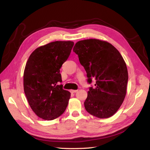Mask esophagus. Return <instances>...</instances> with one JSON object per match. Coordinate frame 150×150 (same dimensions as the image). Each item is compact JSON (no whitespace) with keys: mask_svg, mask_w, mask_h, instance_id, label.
<instances>
[{"mask_svg":"<svg viewBox=\"0 0 150 150\" xmlns=\"http://www.w3.org/2000/svg\"><path fill=\"white\" fill-rule=\"evenodd\" d=\"M77 91L78 90H70V92H71V93H76Z\"/></svg>","mask_w":150,"mask_h":150,"instance_id":"1","label":"esophagus"}]
</instances>
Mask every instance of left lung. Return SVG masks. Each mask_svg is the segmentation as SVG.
Wrapping results in <instances>:
<instances>
[{
	"instance_id": "obj_1",
	"label": "left lung",
	"mask_w": 150,
	"mask_h": 150,
	"mask_svg": "<svg viewBox=\"0 0 150 150\" xmlns=\"http://www.w3.org/2000/svg\"><path fill=\"white\" fill-rule=\"evenodd\" d=\"M73 51L86 71L88 82L95 80L84 103L86 110L99 119L113 116L126 94L128 73L123 57L112 44L99 39L79 41Z\"/></svg>"
}]
</instances>
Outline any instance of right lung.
<instances>
[{"label": "right lung", "mask_w": 150, "mask_h": 150, "mask_svg": "<svg viewBox=\"0 0 150 150\" xmlns=\"http://www.w3.org/2000/svg\"><path fill=\"white\" fill-rule=\"evenodd\" d=\"M74 42L55 41L37 47L24 71V91L31 110L44 120L57 119L64 112L71 96L62 89L60 69L69 57Z\"/></svg>", "instance_id": "1"}]
</instances>
